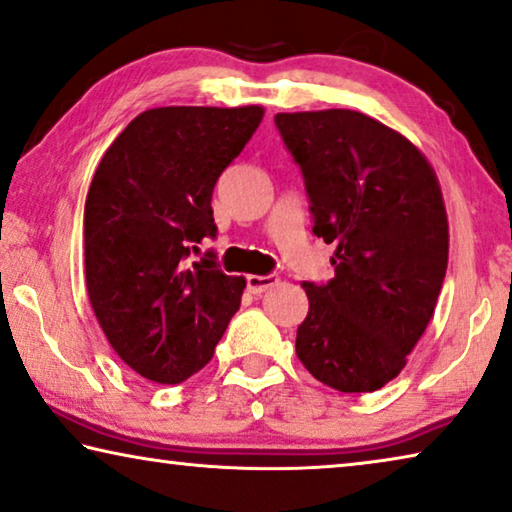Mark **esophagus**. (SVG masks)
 I'll use <instances>...</instances> for the list:
<instances>
[{
  "instance_id": "1",
  "label": "esophagus",
  "mask_w": 512,
  "mask_h": 512,
  "mask_svg": "<svg viewBox=\"0 0 512 512\" xmlns=\"http://www.w3.org/2000/svg\"><path fill=\"white\" fill-rule=\"evenodd\" d=\"M276 285H278L276 273H269V276H248L246 278V289H248L250 294H255V296L264 294L266 289H271V287H276Z\"/></svg>"
}]
</instances>
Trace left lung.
Instances as JSON below:
<instances>
[{
  "instance_id": "left-lung-1",
  "label": "left lung",
  "mask_w": 512,
  "mask_h": 512,
  "mask_svg": "<svg viewBox=\"0 0 512 512\" xmlns=\"http://www.w3.org/2000/svg\"><path fill=\"white\" fill-rule=\"evenodd\" d=\"M273 121L301 170L312 234L335 243V278L303 282L310 308L296 354L335 391L372 393L400 375L444 285L437 177L407 137L363 112H280Z\"/></svg>"
}]
</instances>
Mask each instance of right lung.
Segmentation results:
<instances>
[{
    "mask_svg": "<svg viewBox=\"0 0 512 512\" xmlns=\"http://www.w3.org/2000/svg\"><path fill=\"white\" fill-rule=\"evenodd\" d=\"M264 110L156 108L128 124L98 165L85 202L91 308L121 361L181 384L211 361L241 305L243 278L220 271L211 195Z\"/></svg>",
    "mask_w": 512,
    "mask_h": 512,
    "instance_id": "1",
    "label": "right lung"
}]
</instances>
